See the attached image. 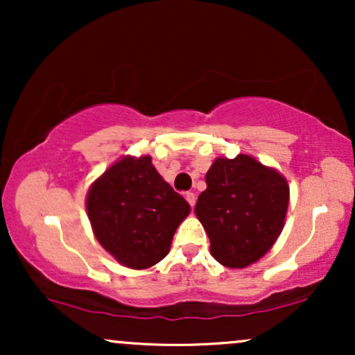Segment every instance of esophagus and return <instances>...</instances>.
I'll return each mask as SVG.
<instances>
[{
    "instance_id": "esophagus-1",
    "label": "esophagus",
    "mask_w": 355,
    "mask_h": 355,
    "mask_svg": "<svg viewBox=\"0 0 355 355\" xmlns=\"http://www.w3.org/2000/svg\"><path fill=\"white\" fill-rule=\"evenodd\" d=\"M185 198H187V202L190 203L191 209H193V207H195V202H197V197H195L193 191H187V193H185Z\"/></svg>"
}]
</instances>
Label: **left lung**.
<instances>
[{"mask_svg":"<svg viewBox=\"0 0 355 355\" xmlns=\"http://www.w3.org/2000/svg\"><path fill=\"white\" fill-rule=\"evenodd\" d=\"M195 214L222 266L243 268L262 259L284 229L288 183L250 155L217 158L205 175Z\"/></svg>","mask_w":355,"mask_h":355,"instance_id":"1","label":"left lung"}]
</instances>
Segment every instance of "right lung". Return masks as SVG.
<instances>
[{
	"instance_id": "obj_1",
	"label": "right lung",
	"mask_w": 355,
	"mask_h": 355,
	"mask_svg": "<svg viewBox=\"0 0 355 355\" xmlns=\"http://www.w3.org/2000/svg\"><path fill=\"white\" fill-rule=\"evenodd\" d=\"M87 211L101 247L121 266L144 270L168 254L190 205L152 165V157H123L96 178Z\"/></svg>"
}]
</instances>
